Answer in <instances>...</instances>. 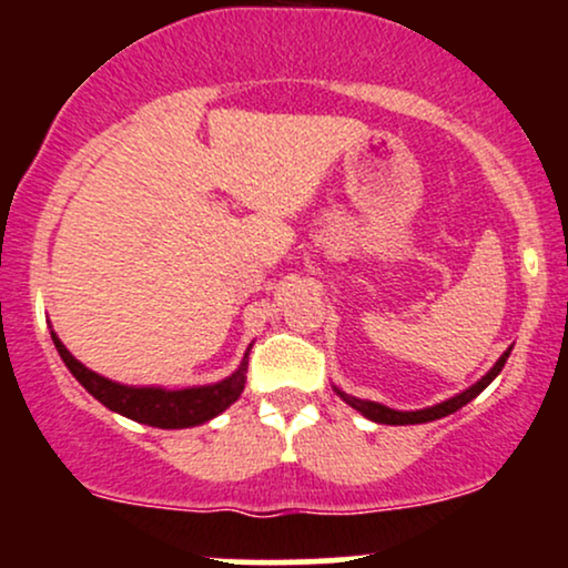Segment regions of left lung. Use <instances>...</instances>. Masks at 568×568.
<instances>
[{"instance_id": "left-lung-1", "label": "left lung", "mask_w": 568, "mask_h": 568, "mask_svg": "<svg viewBox=\"0 0 568 568\" xmlns=\"http://www.w3.org/2000/svg\"><path fill=\"white\" fill-rule=\"evenodd\" d=\"M510 352H513V344L505 352H501L499 361L486 371V376H480V379L475 382V384H470V387L462 389L459 395L448 397V400L435 403V406H427V408L397 410V408H389V406H384V403H376V400H361V397L347 395V393H344V389H338V387H334V393L342 397V400L347 403V406H352L355 410H361V414L366 416V419L376 422V425H427V422L443 419V416L454 414V410H459L462 406H467V403H470L473 397H478L480 393H484L488 384L497 379L499 371L505 368V363H507V357H510Z\"/></svg>"}]
</instances>
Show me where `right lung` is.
Here are the masks:
<instances>
[{"label":"right lung","mask_w":568,"mask_h":568,"mask_svg":"<svg viewBox=\"0 0 568 568\" xmlns=\"http://www.w3.org/2000/svg\"><path fill=\"white\" fill-rule=\"evenodd\" d=\"M53 344L61 355V361L67 363L77 382L95 397L98 403H103L114 414L128 416V419L141 422V425L160 427V429H184V427H197L211 422L213 416L224 414L226 408L243 395L245 389V371H247V352L245 349L240 366L232 371L226 379L213 382V384H200V387H184V389H168V387H133V384H120L106 379V376L95 374L88 366H82L74 355L67 349V344L58 338L55 331H50Z\"/></svg>","instance_id":"obj_1"}]
</instances>
